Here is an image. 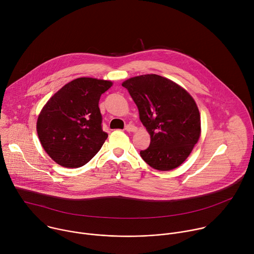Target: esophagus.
<instances>
[{
	"mask_svg": "<svg viewBox=\"0 0 254 254\" xmlns=\"http://www.w3.org/2000/svg\"><path fill=\"white\" fill-rule=\"evenodd\" d=\"M125 129H126L127 131H128V132H131V131H135V130H136V127H135L133 125H127V126H126Z\"/></svg>",
	"mask_w": 254,
	"mask_h": 254,
	"instance_id": "34e87169",
	"label": "esophagus"
}]
</instances>
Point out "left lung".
<instances>
[{"label":"left lung","instance_id":"8db88e82","mask_svg":"<svg viewBox=\"0 0 254 254\" xmlns=\"http://www.w3.org/2000/svg\"><path fill=\"white\" fill-rule=\"evenodd\" d=\"M123 86L136 104L139 120L151 135L150 147L139 152L142 160L159 171L179 167L189 157L201 133L200 114L193 97L157 74L129 78Z\"/></svg>","mask_w":254,"mask_h":254}]
</instances>
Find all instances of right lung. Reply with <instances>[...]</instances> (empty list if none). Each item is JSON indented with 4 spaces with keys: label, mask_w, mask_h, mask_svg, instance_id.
<instances>
[{
    "label": "right lung",
    "mask_w": 254,
    "mask_h": 254,
    "mask_svg": "<svg viewBox=\"0 0 254 254\" xmlns=\"http://www.w3.org/2000/svg\"><path fill=\"white\" fill-rule=\"evenodd\" d=\"M112 81L80 77L59 89L38 117L37 132L49 157L65 168L87 164L108 134L102 129L99 98Z\"/></svg>",
    "instance_id": "right-lung-1"
}]
</instances>
